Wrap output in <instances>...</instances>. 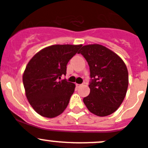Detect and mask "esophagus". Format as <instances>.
<instances>
[{
    "label": "esophagus",
    "mask_w": 148,
    "mask_h": 148,
    "mask_svg": "<svg viewBox=\"0 0 148 148\" xmlns=\"http://www.w3.org/2000/svg\"><path fill=\"white\" fill-rule=\"evenodd\" d=\"M81 85H80V84H76V87H77V88H79Z\"/></svg>",
    "instance_id": "34e87169"
}]
</instances>
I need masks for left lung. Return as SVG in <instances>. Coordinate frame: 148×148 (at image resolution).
I'll use <instances>...</instances> for the list:
<instances>
[{
  "mask_svg": "<svg viewBox=\"0 0 148 148\" xmlns=\"http://www.w3.org/2000/svg\"><path fill=\"white\" fill-rule=\"evenodd\" d=\"M81 53L90 68L89 96L83 102L90 112L100 117L112 114L126 94L128 73L117 54L100 45L83 46Z\"/></svg>",
  "mask_w": 148,
  "mask_h": 148,
  "instance_id": "8db88e82",
  "label": "left lung"
}]
</instances>
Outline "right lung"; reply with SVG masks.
Wrapping results in <instances>:
<instances>
[{
  "instance_id": "add662e5",
  "label": "right lung",
  "mask_w": 148,
  "mask_h": 148,
  "mask_svg": "<svg viewBox=\"0 0 148 148\" xmlns=\"http://www.w3.org/2000/svg\"><path fill=\"white\" fill-rule=\"evenodd\" d=\"M82 45H56L41 49L27 63L23 77L25 94L34 110L45 118L63 113L75 85L66 79V66Z\"/></svg>"
}]
</instances>
